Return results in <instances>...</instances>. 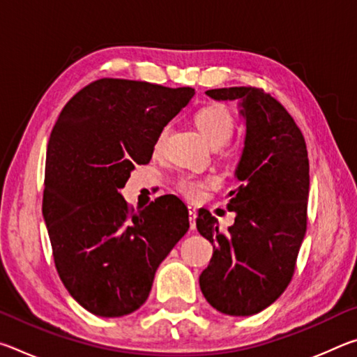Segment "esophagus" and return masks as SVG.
<instances>
[{
    "instance_id": "obj_1",
    "label": "esophagus",
    "mask_w": 357,
    "mask_h": 357,
    "mask_svg": "<svg viewBox=\"0 0 357 357\" xmlns=\"http://www.w3.org/2000/svg\"><path fill=\"white\" fill-rule=\"evenodd\" d=\"M189 220H190V228L195 229V220H197V209L193 206H189Z\"/></svg>"
}]
</instances>
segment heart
<instances>
[{"instance_id": "1", "label": "heart", "mask_w": 357, "mask_h": 357, "mask_svg": "<svg viewBox=\"0 0 357 357\" xmlns=\"http://www.w3.org/2000/svg\"><path fill=\"white\" fill-rule=\"evenodd\" d=\"M193 121H195L198 130L202 132L203 137L213 146H222V144H225L229 140V137H231L234 129V116L231 110L227 105L217 104V102L202 107L195 113ZM168 134H170V128L165 126L155 138L154 153H162ZM217 185H219V181L213 176H197V174L190 173L181 174L176 179V189L184 197L190 198V200H200V198L206 195L208 190L214 189Z\"/></svg>"}]
</instances>
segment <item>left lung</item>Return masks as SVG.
Wrapping results in <instances>:
<instances>
[{
  "instance_id": "8db88e82",
  "label": "left lung",
  "mask_w": 357,
  "mask_h": 357,
  "mask_svg": "<svg viewBox=\"0 0 357 357\" xmlns=\"http://www.w3.org/2000/svg\"><path fill=\"white\" fill-rule=\"evenodd\" d=\"M215 100H241L245 142L228 209L236 211L227 233L206 209L197 228L214 245L200 275L204 298L225 315L264 310L291 282L307 229L309 157L304 135L279 100L253 86L209 89Z\"/></svg>"
}]
</instances>
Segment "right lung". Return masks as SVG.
Wrapping results in <instances>:
<instances>
[{
    "label": "right lung",
    "mask_w": 357,
    "mask_h": 357,
    "mask_svg": "<svg viewBox=\"0 0 357 357\" xmlns=\"http://www.w3.org/2000/svg\"><path fill=\"white\" fill-rule=\"evenodd\" d=\"M192 88L99 78L72 98L47 148L42 214L64 287L98 317L144 304L154 274L189 229L174 195L134 211L119 193L149 164L159 132L189 104Z\"/></svg>",
    "instance_id": "right-lung-1"
}]
</instances>
